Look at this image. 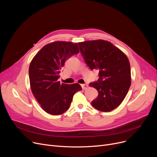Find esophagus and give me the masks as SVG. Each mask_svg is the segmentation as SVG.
<instances>
[{
    "instance_id": "34e87169",
    "label": "esophagus",
    "mask_w": 157,
    "mask_h": 157,
    "mask_svg": "<svg viewBox=\"0 0 157 157\" xmlns=\"http://www.w3.org/2000/svg\"><path fill=\"white\" fill-rule=\"evenodd\" d=\"M81 87L83 90H86L88 88V85L86 84H82V85H81Z\"/></svg>"
}]
</instances>
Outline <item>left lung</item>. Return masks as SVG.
<instances>
[{"instance_id": "left-lung-1", "label": "left lung", "mask_w": 157, "mask_h": 157, "mask_svg": "<svg viewBox=\"0 0 157 157\" xmlns=\"http://www.w3.org/2000/svg\"><path fill=\"white\" fill-rule=\"evenodd\" d=\"M78 45L90 69L99 70V79L89 85L98 92L97 98L91 101L93 107L101 112L112 111L122 103L131 86L128 58L108 41H86Z\"/></svg>"}]
</instances>
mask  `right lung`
<instances>
[{
  "label": "right lung",
  "mask_w": 157,
  "mask_h": 157,
  "mask_svg": "<svg viewBox=\"0 0 157 157\" xmlns=\"http://www.w3.org/2000/svg\"><path fill=\"white\" fill-rule=\"evenodd\" d=\"M78 53L76 43L57 41L41 48L31 62L29 77L31 91L41 107L51 115L64 113L75 94L82 89L78 83L67 85L58 81L65 62Z\"/></svg>",
  "instance_id": "1"
}]
</instances>
